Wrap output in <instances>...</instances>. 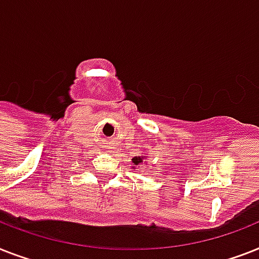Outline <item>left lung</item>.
I'll use <instances>...</instances> for the list:
<instances>
[{
  "instance_id": "left-lung-1",
  "label": "left lung",
  "mask_w": 259,
  "mask_h": 259,
  "mask_svg": "<svg viewBox=\"0 0 259 259\" xmlns=\"http://www.w3.org/2000/svg\"><path fill=\"white\" fill-rule=\"evenodd\" d=\"M145 159H148V154H141L137 155V157H133V158H132V162H133V166H132V167L136 169L137 166L145 162ZM145 165H146V163H145Z\"/></svg>"
}]
</instances>
